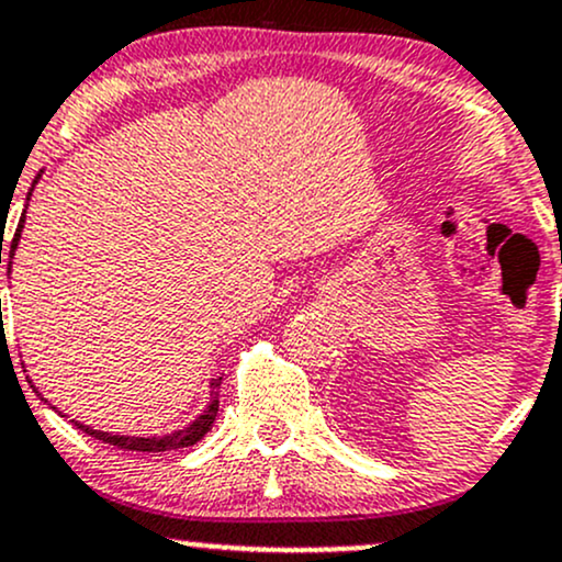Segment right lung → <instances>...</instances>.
<instances>
[{"instance_id": "1", "label": "right lung", "mask_w": 562, "mask_h": 562, "mask_svg": "<svg viewBox=\"0 0 562 562\" xmlns=\"http://www.w3.org/2000/svg\"><path fill=\"white\" fill-rule=\"evenodd\" d=\"M23 221H26V215H23V218H21V224H18V229H15V237H12V243H10V258H12V252H15V248H18V239H21ZM0 263H2V245H0ZM8 267H10V263H8ZM211 386H213V403L207 405L205 413H202V416L196 418L194 424H189L187 429L172 431V435H165V437H122V435H109V431L90 429V427H85V424H74V427L82 429L85 435L95 437V440L109 442V446L120 448V451L162 453V451H178V448L196 446V442H200L202 437H205L207 431H211L215 416H218V390H221V379H213Z\"/></svg>"}]
</instances>
